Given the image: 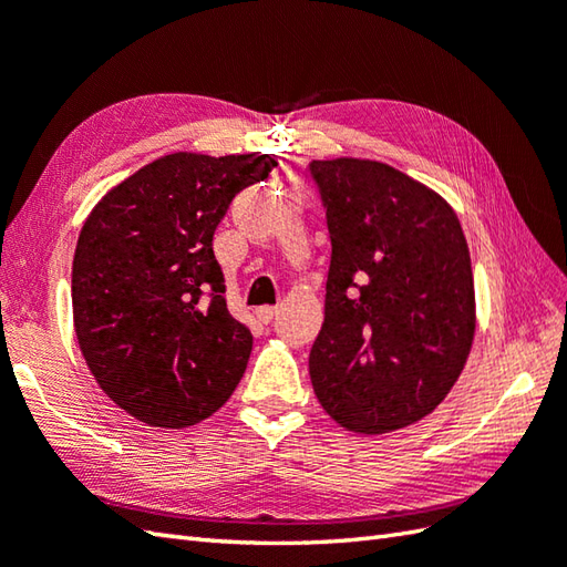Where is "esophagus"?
Masks as SVG:
<instances>
[{"label":"esophagus","instance_id":"obj_1","mask_svg":"<svg viewBox=\"0 0 567 567\" xmlns=\"http://www.w3.org/2000/svg\"><path fill=\"white\" fill-rule=\"evenodd\" d=\"M275 315H277V307H258V309H256V317H258V321H262V323H270Z\"/></svg>","mask_w":567,"mask_h":567}]
</instances>
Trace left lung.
Here are the masks:
<instances>
[{
	"label": "left lung",
	"mask_w": 567,
	"mask_h": 567,
	"mask_svg": "<svg viewBox=\"0 0 567 567\" xmlns=\"http://www.w3.org/2000/svg\"><path fill=\"white\" fill-rule=\"evenodd\" d=\"M331 265L309 375L355 433L429 416L461 378L475 336L470 250L451 204L378 161H311Z\"/></svg>",
	"instance_id": "8db88e82"
}]
</instances>
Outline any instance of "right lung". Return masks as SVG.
<instances>
[{
	"instance_id": "right-lung-1",
	"label": "right lung",
	"mask_w": 567,
	"mask_h": 567,
	"mask_svg": "<svg viewBox=\"0 0 567 567\" xmlns=\"http://www.w3.org/2000/svg\"><path fill=\"white\" fill-rule=\"evenodd\" d=\"M268 153H171L112 187L72 258V321L100 388L148 426L185 429L234 394L252 336L228 315L214 231L270 175Z\"/></svg>"
}]
</instances>
